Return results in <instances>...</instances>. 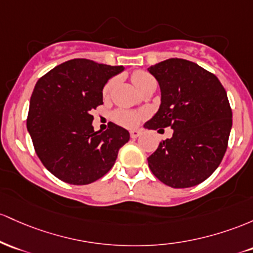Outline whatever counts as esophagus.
Here are the masks:
<instances>
[{
	"instance_id": "obj_1",
	"label": "esophagus",
	"mask_w": 253,
	"mask_h": 253,
	"mask_svg": "<svg viewBox=\"0 0 253 253\" xmlns=\"http://www.w3.org/2000/svg\"><path fill=\"white\" fill-rule=\"evenodd\" d=\"M138 136H140V131H138V130H131V131H130V137L131 138H136L138 137Z\"/></svg>"
}]
</instances>
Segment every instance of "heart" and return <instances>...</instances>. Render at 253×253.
I'll return each mask as SVG.
<instances>
[{
	"mask_svg": "<svg viewBox=\"0 0 253 253\" xmlns=\"http://www.w3.org/2000/svg\"><path fill=\"white\" fill-rule=\"evenodd\" d=\"M131 80L134 82V84L137 87V89L140 90L142 87L146 84H148L150 81H154L150 74L143 70H137V72L132 73ZM115 79L107 81V84L104 86L103 89V95L107 96L111 93V90L115 86ZM144 117V112L142 111H134V110H126V109H118L112 113V119L116 123L119 124L122 126L126 127H134L138 124V122Z\"/></svg>",
	"mask_w": 253,
	"mask_h": 253,
	"instance_id": "heart-1",
	"label": "heart"
}]
</instances>
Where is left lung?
Listing matches in <instances>:
<instances>
[{
	"mask_svg": "<svg viewBox=\"0 0 253 253\" xmlns=\"http://www.w3.org/2000/svg\"><path fill=\"white\" fill-rule=\"evenodd\" d=\"M148 70L160 84L161 105L144 126L159 132L173 129L172 137L148 158V166L166 185L191 188L211 177L228 146L232 109L226 89L214 74L183 58Z\"/></svg>",
	"mask_w": 253,
	"mask_h": 253,
	"instance_id": "1",
	"label": "left lung"
}]
</instances>
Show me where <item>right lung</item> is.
Here are the masks:
<instances>
[{"mask_svg":"<svg viewBox=\"0 0 253 253\" xmlns=\"http://www.w3.org/2000/svg\"><path fill=\"white\" fill-rule=\"evenodd\" d=\"M123 65L75 58L37 81L30 100L27 130L41 161L62 181L86 185L104 177L129 141L127 130L110 123L94 131L90 115L103 104V88Z\"/></svg>","mask_w":253,"mask_h":253,"instance_id":"1","label":"right lung"}]
</instances>
